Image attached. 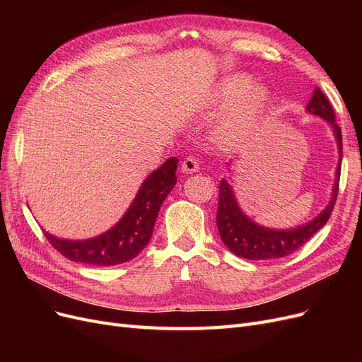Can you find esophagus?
<instances>
[{"mask_svg": "<svg viewBox=\"0 0 362 362\" xmlns=\"http://www.w3.org/2000/svg\"><path fill=\"white\" fill-rule=\"evenodd\" d=\"M181 170L185 172V173H194V172H198V170H199V163H198V160L193 158V157H187V158H185V160L182 161V164H181Z\"/></svg>", "mask_w": 362, "mask_h": 362, "instance_id": "esophagus-1", "label": "esophagus"}]
</instances>
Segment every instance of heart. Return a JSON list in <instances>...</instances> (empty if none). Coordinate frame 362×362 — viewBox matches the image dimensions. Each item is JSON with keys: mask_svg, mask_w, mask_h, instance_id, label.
<instances>
[{"mask_svg": "<svg viewBox=\"0 0 362 362\" xmlns=\"http://www.w3.org/2000/svg\"><path fill=\"white\" fill-rule=\"evenodd\" d=\"M228 103L214 125V136L223 144L237 145L259 129L272 104V90L266 84H252L247 74L228 75L214 86L210 104L223 107Z\"/></svg>", "mask_w": 362, "mask_h": 362, "instance_id": "1", "label": "heart"}]
</instances>
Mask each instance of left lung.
I'll return each mask as SVG.
<instances>
[{"label": "left lung", "instance_id": "1", "mask_svg": "<svg viewBox=\"0 0 362 362\" xmlns=\"http://www.w3.org/2000/svg\"><path fill=\"white\" fill-rule=\"evenodd\" d=\"M306 112L322 117L331 127L337 148H338V164L335 170V181L332 185L331 199L325 206V210L315 216L313 221L288 229H273L258 225L240 208L233 185L226 180L218 185V206H217V229L225 246L235 254L246 259H275L293 254L303 246L308 240L327 222L331 217L338 194L339 170H341V129L335 122V115L331 103L327 101L325 93L315 87L311 100L306 105ZM229 166V163H228ZM229 169V168H228Z\"/></svg>", "mask_w": 362, "mask_h": 362}]
</instances>
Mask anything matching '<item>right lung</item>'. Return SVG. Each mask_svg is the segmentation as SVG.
I'll list each match as a JSON object with an SVG mask.
<instances>
[{
  "label": "right lung",
  "instance_id": "right-lung-1",
  "mask_svg": "<svg viewBox=\"0 0 362 362\" xmlns=\"http://www.w3.org/2000/svg\"><path fill=\"white\" fill-rule=\"evenodd\" d=\"M177 166L178 158L170 157L149 173L125 214L108 231L87 240L60 238L43 231L45 237L63 257L83 264L116 266L136 258L151 240L161 204L177 184Z\"/></svg>",
  "mask_w": 362,
  "mask_h": 362
}]
</instances>
